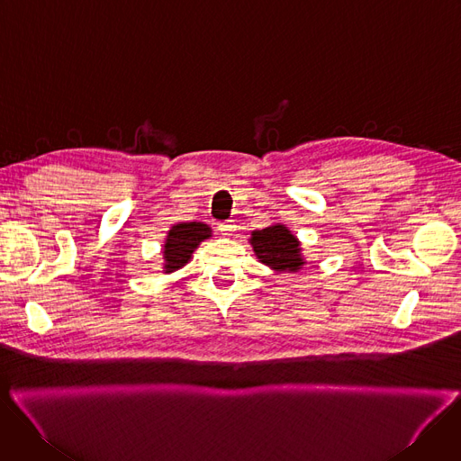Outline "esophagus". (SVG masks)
Instances as JSON below:
<instances>
[{
    "label": "esophagus",
    "mask_w": 461,
    "mask_h": 461,
    "mask_svg": "<svg viewBox=\"0 0 461 461\" xmlns=\"http://www.w3.org/2000/svg\"><path fill=\"white\" fill-rule=\"evenodd\" d=\"M235 221H226V222H221L219 224V230L224 233V235H230L231 231H235Z\"/></svg>",
    "instance_id": "34e87169"
}]
</instances>
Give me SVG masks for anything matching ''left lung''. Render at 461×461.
I'll list each match as a JSON object with an SVG mask.
<instances>
[{
	"label": "left lung",
	"instance_id": "1",
	"mask_svg": "<svg viewBox=\"0 0 461 461\" xmlns=\"http://www.w3.org/2000/svg\"><path fill=\"white\" fill-rule=\"evenodd\" d=\"M251 246L260 262H265L277 272L290 274L304 267L297 239L283 224L253 231Z\"/></svg>",
	"mask_w": 461,
	"mask_h": 461
}]
</instances>
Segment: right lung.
Instances as JSON below:
<instances>
[{
  "label": "right lung",
  "instance_id": "right-lung-1",
  "mask_svg": "<svg viewBox=\"0 0 461 461\" xmlns=\"http://www.w3.org/2000/svg\"><path fill=\"white\" fill-rule=\"evenodd\" d=\"M210 237V228L203 222H182L169 230L166 244H164V272L171 274L182 268L191 258L194 248L201 240Z\"/></svg>",
  "mask_w": 461,
  "mask_h": 461
}]
</instances>
